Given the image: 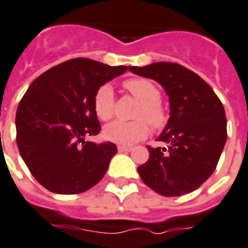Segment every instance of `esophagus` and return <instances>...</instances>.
<instances>
[{"mask_svg":"<svg viewBox=\"0 0 248 248\" xmlns=\"http://www.w3.org/2000/svg\"><path fill=\"white\" fill-rule=\"evenodd\" d=\"M131 150H134L132 146H128V145H118V152L124 153V152H131Z\"/></svg>","mask_w":248,"mask_h":248,"instance_id":"1","label":"esophagus"}]
</instances>
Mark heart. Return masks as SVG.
<instances>
[{
  "label": "heart",
  "mask_w": 248,
  "mask_h": 248,
  "mask_svg": "<svg viewBox=\"0 0 248 248\" xmlns=\"http://www.w3.org/2000/svg\"><path fill=\"white\" fill-rule=\"evenodd\" d=\"M124 86L130 94L138 99V108L135 110V118L131 122L116 121L104 128V136L109 141L117 144H134L148 136L150 127L160 130L167 124V113L160 104V90L148 78H128ZM94 109L96 116L102 121H109L114 114V95L112 86L104 84L96 90L94 96Z\"/></svg>",
  "instance_id": "heart-1"
}]
</instances>
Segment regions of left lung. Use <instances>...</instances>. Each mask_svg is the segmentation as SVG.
Segmentation results:
<instances>
[{
	"instance_id": "left-lung-1",
	"label": "left lung",
	"mask_w": 248,
	"mask_h": 248,
	"mask_svg": "<svg viewBox=\"0 0 248 248\" xmlns=\"http://www.w3.org/2000/svg\"><path fill=\"white\" fill-rule=\"evenodd\" d=\"M128 70L158 81L170 96V117L156 139L167 148L146 146L149 159L138 168L139 174L163 196L190 194L217 168L227 141L224 107L208 82L178 63L155 62Z\"/></svg>"
}]
</instances>
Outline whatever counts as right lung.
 Masks as SVG:
<instances>
[{"instance_id":"add662e5","label":"right lung","mask_w":248,"mask_h":248,"mask_svg":"<svg viewBox=\"0 0 248 248\" xmlns=\"http://www.w3.org/2000/svg\"><path fill=\"white\" fill-rule=\"evenodd\" d=\"M126 70L74 58L49 68L28 88L16 110V142L30 173L47 190L81 194L104 177L117 146L85 138L100 131L96 90Z\"/></svg>"}]
</instances>
